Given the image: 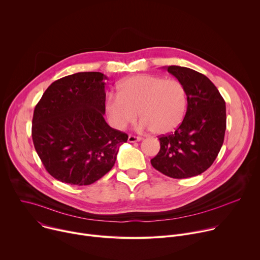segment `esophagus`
I'll list each match as a JSON object with an SVG mask.
<instances>
[{
  "mask_svg": "<svg viewBox=\"0 0 260 260\" xmlns=\"http://www.w3.org/2000/svg\"><path fill=\"white\" fill-rule=\"evenodd\" d=\"M127 141L129 143H135V142H140L142 141V138L141 137H136V136H133V135H129L128 138H127Z\"/></svg>",
  "mask_w": 260,
  "mask_h": 260,
  "instance_id": "obj_1",
  "label": "esophagus"
}]
</instances>
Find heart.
I'll return each instance as SVG.
<instances>
[{
  "instance_id": "heart-1",
  "label": "heart",
  "mask_w": 260,
  "mask_h": 260,
  "mask_svg": "<svg viewBox=\"0 0 260 260\" xmlns=\"http://www.w3.org/2000/svg\"><path fill=\"white\" fill-rule=\"evenodd\" d=\"M187 109V93L176 79L141 74L118 84L117 94L109 93L105 111L110 124L122 129L137 114L141 128H151L156 135L174 131L182 122Z\"/></svg>"
}]
</instances>
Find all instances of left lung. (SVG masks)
Instances as JSON below:
<instances>
[{
    "mask_svg": "<svg viewBox=\"0 0 260 260\" xmlns=\"http://www.w3.org/2000/svg\"><path fill=\"white\" fill-rule=\"evenodd\" d=\"M187 93V111L172 134L159 138L152 167L166 176L184 179L208 170L224 141L226 107L217 87L203 74L185 67H165Z\"/></svg>",
    "mask_w": 260,
    "mask_h": 260,
    "instance_id": "obj_1",
    "label": "left lung"
}]
</instances>
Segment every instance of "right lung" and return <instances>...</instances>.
Instances as JSON below:
<instances>
[{
	"label": "right lung",
	"mask_w": 260,
	"mask_h": 260,
	"mask_svg": "<svg viewBox=\"0 0 260 260\" xmlns=\"http://www.w3.org/2000/svg\"><path fill=\"white\" fill-rule=\"evenodd\" d=\"M80 72L54 81L34 110L31 137L47 172L71 185H89L113 168L128 136L105 121V80Z\"/></svg>",
	"instance_id": "add662e5"
}]
</instances>
